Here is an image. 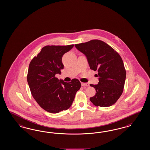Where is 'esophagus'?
Masks as SVG:
<instances>
[{
  "label": "esophagus",
  "mask_w": 150,
  "mask_h": 150,
  "mask_svg": "<svg viewBox=\"0 0 150 150\" xmlns=\"http://www.w3.org/2000/svg\"><path fill=\"white\" fill-rule=\"evenodd\" d=\"M81 85L83 87L89 86V83H83V82H82Z\"/></svg>",
  "instance_id": "esophagus-1"
}]
</instances>
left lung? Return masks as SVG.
<instances>
[{"instance_id":"8db88e82","label":"left lung","mask_w":150,"mask_h":150,"mask_svg":"<svg viewBox=\"0 0 150 150\" xmlns=\"http://www.w3.org/2000/svg\"><path fill=\"white\" fill-rule=\"evenodd\" d=\"M86 55L90 68L97 71L99 82L90 84L95 88V95L90 100L97 107H109L122 95L126 78V71L120 55L103 41L93 40L75 45Z\"/></svg>"}]
</instances>
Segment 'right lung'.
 I'll use <instances>...</instances> for the list:
<instances>
[{
	"label": "right lung",
	"mask_w": 150,
	"mask_h": 150,
	"mask_svg": "<svg viewBox=\"0 0 150 150\" xmlns=\"http://www.w3.org/2000/svg\"><path fill=\"white\" fill-rule=\"evenodd\" d=\"M73 47L46 45L29 65L27 80L32 96L42 108L51 113L69 109L81 87L77 79L65 82L55 77L63 69V55Z\"/></svg>",
	"instance_id": "right-lung-1"
}]
</instances>
